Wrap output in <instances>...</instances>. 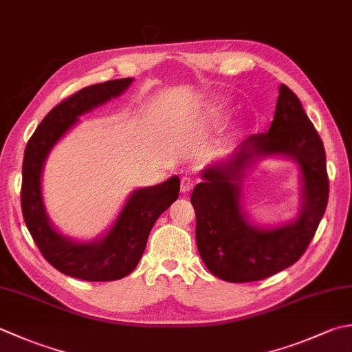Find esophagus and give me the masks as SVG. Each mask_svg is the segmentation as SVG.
I'll return each mask as SVG.
<instances>
[{
	"label": "esophagus",
	"instance_id": "obj_1",
	"mask_svg": "<svg viewBox=\"0 0 352 352\" xmlns=\"http://www.w3.org/2000/svg\"><path fill=\"white\" fill-rule=\"evenodd\" d=\"M194 186H195L194 178H190V177H183L182 178L180 189H182L183 194H188V192H190L192 189H194Z\"/></svg>",
	"mask_w": 352,
	"mask_h": 352
}]
</instances>
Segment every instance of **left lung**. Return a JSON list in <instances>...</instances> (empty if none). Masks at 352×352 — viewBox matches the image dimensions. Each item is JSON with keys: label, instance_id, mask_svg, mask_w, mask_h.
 Listing matches in <instances>:
<instances>
[{"label": "left lung", "instance_id": "left-lung-1", "mask_svg": "<svg viewBox=\"0 0 352 352\" xmlns=\"http://www.w3.org/2000/svg\"><path fill=\"white\" fill-rule=\"evenodd\" d=\"M264 157H288L300 169V210L284 225L254 223L243 209V180ZM201 178L190 197L197 247L209 272L227 282L265 279L293 265L311 243L328 203L323 143L284 84L268 133L247 137L232 154L206 166Z\"/></svg>", "mask_w": 352, "mask_h": 352}]
</instances>
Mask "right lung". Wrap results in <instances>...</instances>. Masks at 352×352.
I'll return each mask as SVG.
<instances>
[{
	"instance_id": "1",
	"label": "right lung",
	"mask_w": 352,
	"mask_h": 352,
	"mask_svg": "<svg viewBox=\"0 0 352 352\" xmlns=\"http://www.w3.org/2000/svg\"><path fill=\"white\" fill-rule=\"evenodd\" d=\"M133 80V78L116 79L82 88L44 117L25 146L21 188L24 221L43 256L67 276L94 282L128 276L139 264L158 217L178 198V175L160 184L135 189L111 227L89 241L64 235L48 218L43 198V170L47 157L79 122L80 116L119 98Z\"/></svg>"
}]
</instances>
